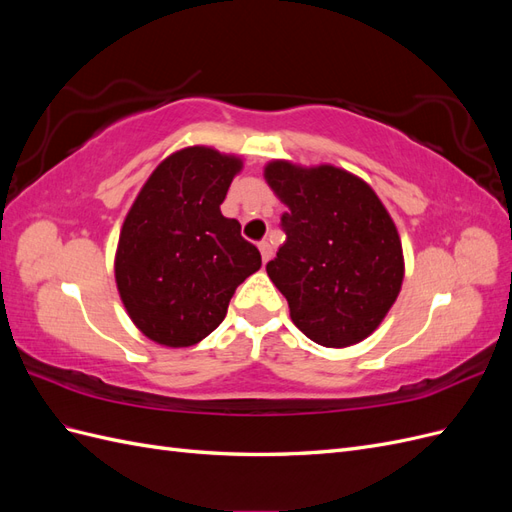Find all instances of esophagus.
I'll return each mask as SVG.
<instances>
[{"label": "esophagus", "instance_id": "34e87169", "mask_svg": "<svg viewBox=\"0 0 512 512\" xmlns=\"http://www.w3.org/2000/svg\"><path fill=\"white\" fill-rule=\"evenodd\" d=\"M258 250H260V256H262V262H267L271 260V256H273V245L269 243V241H260V245H258Z\"/></svg>", "mask_w": 512, "mask_h": 512}]
</instances>
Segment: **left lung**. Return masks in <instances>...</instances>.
Returning a JSON list of instances; mask_svg holds the SVG:
<instances>
[{
  "instance_id": "left-lung-1",
  "label": "left lung",
  "mask_w": 512,
  "mask_h": 512,
  "mask_svg": "<svg viewBox=\"0 0 512 512\" xmlns=\"http://www.w3.org/2000/svg\"><path fill=\"white\" fill-rule=\"evenodd\" d=\"M265 181L288 211L267 273L312 342L348 348L374 333L404 282L393 218L361 177L333 164L273 160Z\"/></svg>"
}]
</instances>
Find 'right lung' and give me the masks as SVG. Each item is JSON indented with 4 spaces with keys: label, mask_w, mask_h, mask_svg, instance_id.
I'll return each instance as SVG.
<instances>
[{
    "label": "right lung",
    "mask_w": 512,
    "mask_h": 512,
    "mask_svg": "<svg viewBox=\"0 0 512 512\" xmlns=\"http://www.w3.org/2000/svg\"><path fill=\"white\" fill-rule=\"evenodd\" d=\"M243 160L194 145L158 164L123 220L115 282L151 342L188 348L218 329L245 277L262 265L220 205Z\"/></svg>",
    "instance_id": "1"
}]
</instances>
